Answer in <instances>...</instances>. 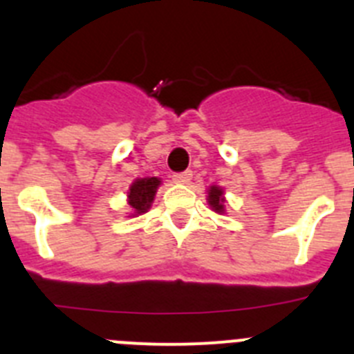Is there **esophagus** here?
I'll use <instances>...</instances> for the list:
<instances>
[{
	"label": "esophagus",
	"mask_w": 354,
	"mask_h": 354,
	"mask_svg": "<svg viewBox=\"0 0 354 354\" xmlns=\"http://www.w3.org/2000/svg\"><path fill=\"white\" fill-rule=\"evenodd\" d=\"M192 177H193V171L192 170L180 171V174H174V183H177V184H189Z\"/></svg>",
	"instance_id": "esophagus-1"
}]
</instances>
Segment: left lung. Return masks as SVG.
I'll list each match as a JSON object with an SVG mask.
<instances>
[{"label": "left lung", "instance_id": "left-lung-1", "mask_svg": "<svg viewBox=\"0 0 354 354\" xmlns=\"http://www.w3.org/2000/svg\"><path fill=\"white\" fill-rule=\"evenodd\" d=\"M207 202L211 205V209L218 214H223L225 212V198H223V189L218 186H211L209 187V196Z\"/></svg>", "mask_w": 354, "mask_h": 354}]
</instances>
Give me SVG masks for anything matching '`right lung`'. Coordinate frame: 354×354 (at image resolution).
<instances>
[{"instance_id": "1", "label": "right lung", "mask_w": 354, "mask_h": 354, "mask_svg": "<svg viewBox=\"0 0 354 354\" xmlns=\"http://www.w3.org/2000/svg\"><path fill=\"white\" fill-rule=\"evenodd\" d=\"M161 180L158 177H145V179H136L131 184L127 192V204L133 209V216L143 214L150 209L154 202L156 192H158Z\"/></svg>"}]
</instances>
